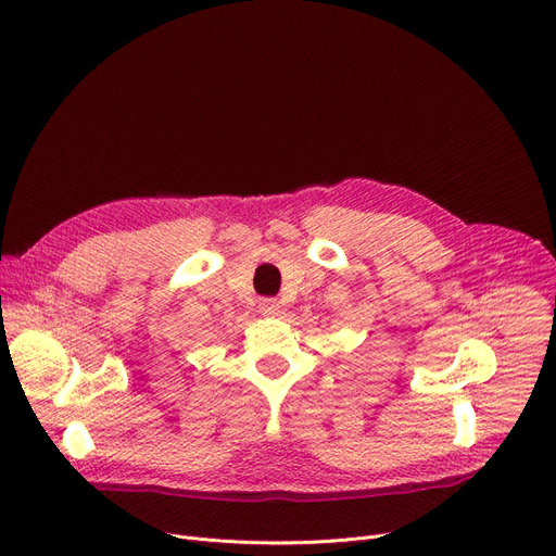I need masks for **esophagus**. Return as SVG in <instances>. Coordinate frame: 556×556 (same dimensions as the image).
I'll list each match as a JSON object with an SVG mask.
<instances>
[{"label":"esophagus","mask_w":556,"mask_h":556,"mask_svg":"<svg viewBox=\"0 0 556 556\" xmlns=\"http://www.w3.org/2000/svg\"><path fill=\"white\" fill-rule=\"evenodd\" d=\"M279 302L277 300H273V298H266V300H262L258 302V313H262L264 317H275V315H279Z\"/></svg>","instance_id":"obj_1"}]
</instances>
